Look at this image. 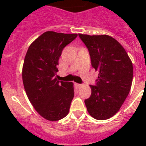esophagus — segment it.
<instances>
[{"mask_svg":"<svg viewBox=\"0 0 146 146\" xmlns=\"http://www.w3.org/2000/svg\"><path fill=\"white\" fill-rule=\"evenodd\" d=\"M76 86H77V87L78 88H80L82 86V84H76Z\"/></svg>","mask_w":146,"mask_h":146,"instance_id":"34e87169","label":"esophagus"}]
</instances>
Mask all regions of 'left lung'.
<instances>
[{"instance_id":"1","label":"left lung","mask_w":146,"mask_h":146,"mask_svg":"<svg viewBox=\"0 0 146 146\" xmlns=\"http://www.w3.org/2000/svg\"><path fill=\"white\" fill-rule=\"evenodd\" d=\"M99 72L91 95L85 100L93 118L106 120L118 111L128 96L133 79V66L121 44L108 35L78 34Z\"/></svg>"}]
</instances>
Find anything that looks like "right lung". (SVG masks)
Instances as JSON below:
<instances>
[{"mask_svg": "<svg viewBox=\"0 0 146 146\" xmlns=\"http://www.w3.org/2000/svg\"><path fill=\"white\" fill-rule=\"evenodd\" d=\"M77 33L47 31L30 45L23 67V81L30 102L41 116L48 121L64 118L74 96L73 83L55 77L58 60Z\"/></svg>", "mask_w": 146, "mask_h": 146, "instance_id": "add662e5", "label": "right lung"}]
</instances>
